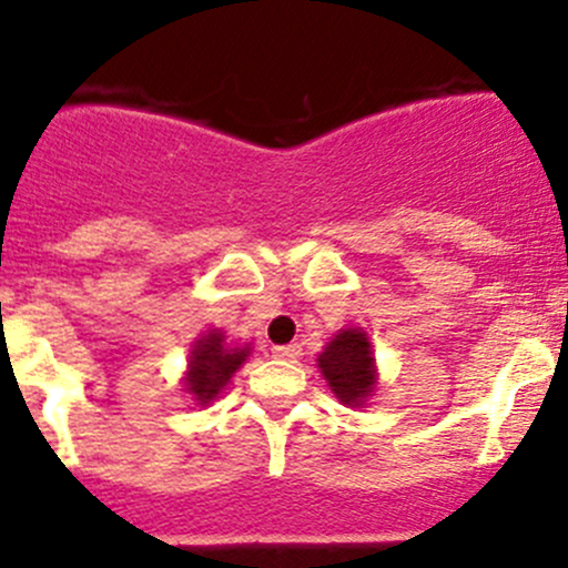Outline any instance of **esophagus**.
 <instances>
[{
	"label": "esophagus",
	"instance_id": "obj_1",
	"mask_svg": "<svg viewBox=\"0 0 568 568\" xmlns=\"http://www.w3.org/2000/svg\"><path fill=\"white\" fill-rule=\"evenodd\" d=\"M272 354L277 359H288V363H294V359L302 354V346H300V343H288V346H274Z\"/></svg>",
	"mask_w": 568,
	"mask_h": 568
}]
</instances>
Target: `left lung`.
Masks as SVG:
<instances>
[{"label":"left lung","mask_w":568,"mask_h":568,"mask_svg":"<svg viewBox=\"0 0 568 568\" xmlns=\"http://www.w3.org/2000/svg\"><path fill=\"white\" fill-rule=\"evenodd\" d=\"M321 376L346 406H363L376 390V363L368 335L359 326L341 329L318 354Z\"/></svg>","instance_id":"1"}]
</instances>
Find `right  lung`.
<instances>
[{
  "label": "right lung",
  "instance_id": "add662e5",
  "mask_svg": "<svg viewBox=\"0 0 568 568\" xmlns=\"http://www.w3.org/2000/svg\"><path fill=\"white\" fill-rule=\"evenodd\" d=\"M250 357V346H227L225 335L220 329L205 332L197 337L189 352V371L183 376V387L197 404H211L220 398L231 376L242 368Z\"/></svg>",
  "mask_w": 568,
  "mask_h": 568
}]
</instances>
